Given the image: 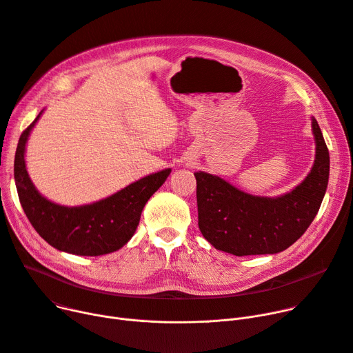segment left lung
<instances>
[{"instance_id":"8db88e82","label":"left lung","mask_w":353,"mask_h":353,"mask_svg":"<svg viewBox=\"0 0 353 353\" xmlns=\"http://www.w3.org/2000/svg\"><path fill=\"white\" fill-rule=\"evenodd\" d=\"M315 161L290 193L263 197L227 180L196 172L199 228L214 248L232 255L276 254L292 245L314 221L330 179V152L315 117Z\"/></svg>"}]
</instances>
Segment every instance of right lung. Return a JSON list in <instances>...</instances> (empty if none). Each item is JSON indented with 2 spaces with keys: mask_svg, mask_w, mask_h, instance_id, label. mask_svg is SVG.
Segmentation results:
<instances>
[{
  "mask_svg": "<svg viewBox=\"0 0 353 353\" xmlns=\"http://www.w3.org/2000/svg\"><path fill=\"white\" fill-rule=\"evenodd\" d=\"M42 112L22 132L15 152L14 179L23 213L39 236L59 251L86 256L117 251L133 237L145 204L172 169L149 174L95 203L77 207L57 204L37 190L26 166V146Z\"/></svg>",
  "mask_w": 353,
  "mask_h": 353,
  "instance_id": "right-lung-1",
  "label": "right lung"
}]
</instances>
